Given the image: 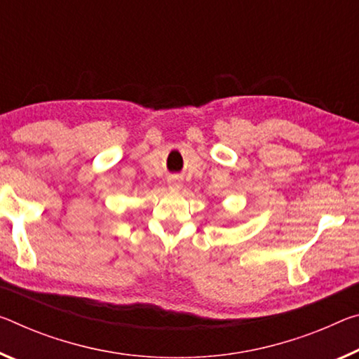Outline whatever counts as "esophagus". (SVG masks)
<instances>
[{"label": "esophagus", "instance_id": "obj_1", "mask_svg": "<svg viewBox=\"0 0 359 359\" xmlns=\"http://www.w3.org/2000/svg\"><path fill=\"white\" fill-rule=\"evenodd\" d=\"M169 189H170V190H175V191H179V190L182 189V180H180V179H172V180H170V185H169Z\"/></svg>", "mask_w": 359, "mask_h": 359}]
</instances>
